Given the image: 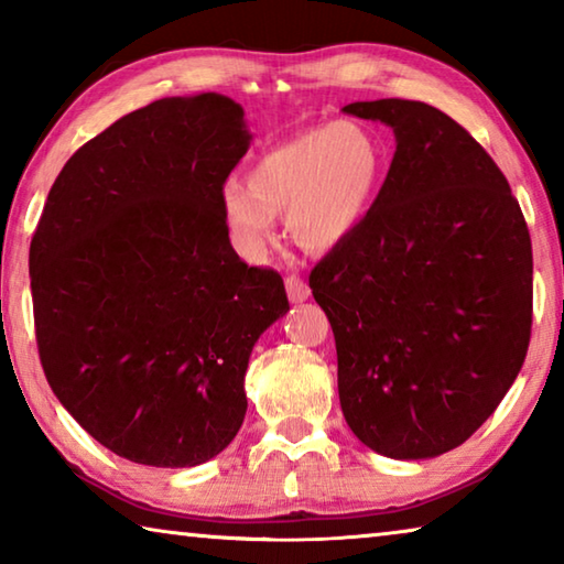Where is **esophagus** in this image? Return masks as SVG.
Instances as JSON below:
<instances>
[{
	"mask_svg": "<svg viewBox=\"0 0 564 564\" xmlns=\"http://www.w3.org/2000/svg\"><path fill=\"white\" fill-rule=\"evenodd\" d=\"M285 291H289L291 303H303L311 295L308 283L299 279V275H289V279H285Z\"/></svg>",
	"mask_w": 564,
	"mask_h": 564,
	"instance_id": "1",
	"label": "esophagus"
}]
</instances>
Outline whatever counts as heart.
<instances>
[{"mask_svg":"<svg viewBox=\"0 0 564 564\" xmlns=\"http://www.w3.org/2000/svg\"><path fill=\"white\" fill-rule=\"evenodd\" d=\"M383 174V149L352 121H333L281 141L253 161L246 186H228L221 212L248 259L273 241L275 214L308 251H328L366 218Z\"/></svg>","mask_w":564,"mask_h":564,"instance_id":"1","label":"heart"}]
</instances>
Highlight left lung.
<instances>
[{
  "label": "left lung",
  "mask_w": 564,
  "mask_h": 564,
  "mask_svg": "<svg viewBox=\"0 0 564 564\" xmlns=\"http://www.w3.org/2000/svg\"><path fill=\"white\" fill-rule=\"evenodd\" d=\"M395 131L370 212L311 271L360 443L398 460L463 445L518 378L532 330V246L508 178L423 101L343 107Z\"/></svg>",
  "instance_id": "obj_1"
}]
</instances>
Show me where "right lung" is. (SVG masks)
<instances>
[{"label":"right lung","instance_id":"1","mask_svg":"<svg viewBox=\"0 0 564 564\" xmlns=\"http://www.w3.org/2000/svg\"><path fill=\"white\" fill-rule=\"evenodd\" d=\"M248 141L221 94L159 99L87 141L46 196L30 246L44 376L131 463L221 453L243 423L253 343L289 311L279 271L228 241L224 184Z\"/></svg>","mask_w":564,"mask_h":564}]
</instances>
